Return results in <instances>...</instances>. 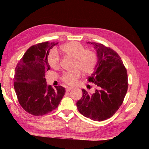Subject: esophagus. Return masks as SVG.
<instances>
[{
    "mask_svg": "<svg viewBox=\"0 0 149 149\" xmlns=\"http://www.w3.org/2000/svg\"><path fill=\"white\" fill-rule=\"evenodd\" d=\"M74 88H72V87H70V88H68L66 89V92H69V91H70L71 90H72V89H73Z\"/></svg>",
    "mask_w": 149,
    "mask_h": 149,
    "instance_id": "1",
    "label": "esophagus"
}]
</instances>
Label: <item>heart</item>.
<instances>
[{"mask_svg":"<svg viewBox=\"0 0 149 149\" xmlns=\"http://www.w3.org/2000/svg\"><path fill=\"white\" fill-rule=\"evenodd\" d=\"M61 52L65 57L73 59V68L76 69L70 72H65L61 75V80L68 85L73 86L81 78V71L84 75L93 73L97 62L96 54L92 49H85L82 44L71 42L63 45ZM49 65L53 69L60 66V58L58 54L52 52L48 58Z\"/></svg>","mask_w":149,"mask_h":149,"instance_id":"obj_1","label":"heart"}]
</instances>
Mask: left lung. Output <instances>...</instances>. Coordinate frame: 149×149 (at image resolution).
<instances>
[{
    "instance_id": "obj_1",
    "label": "left lung",
    "mask_w": 149,
    "mask_h": 149,
    "mask_svg": "<svg viewBox=\"0 0 149 149\" xmlns=\"http://www.w3.org/2000/svg\"><path fill=\"white\" fill-rule=\"evenodd\" d=\"M88 43L93 45L97 52V63L88 78L96 89L93 94L83 89V96L76 106L84 116L102 121L113 116L123 102L128 89L127 70L114 49L100 43Z\"/></svg>"
}]
</instances>
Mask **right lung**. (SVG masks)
<instances>
[{
    "label": "right lung",
    "instance_id": "1",
    "mask_svg": "<svg viewBox=\"0 0 149 149\" xmlns=\"http://www.w3.org/2000/svg\"><path fill=\"white\" fill-rule=\"evenodd\" d=\"M58 42H43L30 47L15 69L13 86L18 101L28 113L40 116L58 107L65 89L47 86L45 73L50 70L48 62L49 49Z\"/></svg>",
    "mask_w": 149,
    "mask_h": 149
}]
</instances>
